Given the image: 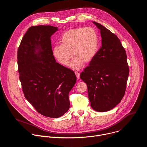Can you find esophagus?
Wrapping results in <instances>:
<instances>
[{"label":"esophagus","instance_id":"1","mask_svg":"<svg viewBox=\"0 0 147 147\" xmlns=\"http://www.w3.org/2000/svg\"><path fill=\"white\" fill-rule=\"evenodd\" d=\"M75 74H76V76L77 77V79H79L80 78V73L79 72H75Z\"/></svg>","mask_w":147,"mask_h":147}]
</instances>
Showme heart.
I'll use <instances>...</instances> for the list:
<instances>
[{"instance_id": "obj_1", "label": "heart", "mask_w": 147, "mask_h": 147, "mask_svg": "<svg viewBox=\"0 0 147 147\" xmlns=\"http://www.w3.org/2000/svg\"><path fill=\"white\" fill-rule=\"evenodd\" d=\"M60 42L61 45L53 48L54 57L59 63L67 66L73 55L74 57L70 66L74 70L80 69L84 62L91 61L98 52V35L91 27L69 30L61 35Z\"/></svg>"}]
</instances>
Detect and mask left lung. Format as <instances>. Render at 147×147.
Segmentation results:
<instances>
[{
  "label": "left lung",
  "mask_w": 147,
  "mask_h": 147,
  "mask_svg": "<svg viewBox=\"0 0 147 147\" xmlns=\"http://www.w3.org/2000/svg\"><path fill=\"white\" fill-rule=\"evenodd\" d=\"M102 47L80 74L88 87L91 108L99 112L115 108L123 98L129 74L127 55L118 37L98 23Z\"/></svg>",
  "instance_id": "1"
}]
</instances>
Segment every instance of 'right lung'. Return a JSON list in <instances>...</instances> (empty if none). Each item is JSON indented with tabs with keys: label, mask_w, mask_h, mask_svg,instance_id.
<instances>
[{
	"label": "right lung",
	"mask_w": 147,
	"mask_h": 147,
	"mask_svg": "<svg viewBox=\"0 0 147 147\" xmlns=\"http://www.w3.org/2000/svg\"><path fill=\"white\" fill-rule=\"evenodd\" d=\"M58 30L51 26H32L17 52L20 80L26 99L43 116L57 118L70 108L69 93L76 82L70 69L56 62L51 36Z\"/></svg>",
	"instance_id": "obj_1"
}]
</instances>
